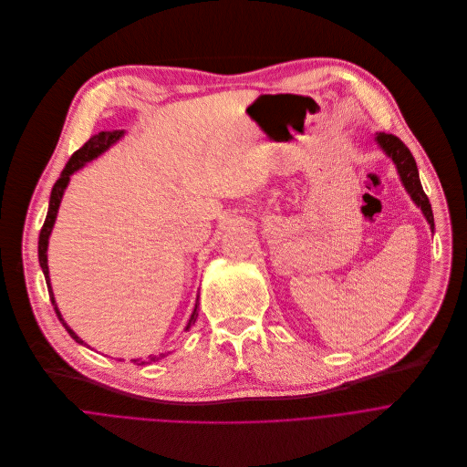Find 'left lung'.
<instances>
[{"label":"left lung","mask_w":467,"mask_h":467,"mask_svg":"<svg viewBox=\"0 0 467 467\" xmlns=\"http://www.w3.org/2000/svg\"><path fill=\"white\" fill-rule=\"evenodd\" d=\"M378 143L383 147V150L394 160L400 176L403 180V185L407 188V192L410 193L412 201L421 208L423 215L427 217L431 230H434V217H432V210H431V202L421 188V182H420V174H418V165L416 160L412 156V152L409 150V147L394 134H385L381 132L378 136Z\"/></svg>","instance_id":"1"}]
</instances>
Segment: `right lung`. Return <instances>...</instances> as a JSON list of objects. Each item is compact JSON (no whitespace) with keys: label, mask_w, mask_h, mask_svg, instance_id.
<instances>
[{"label":"right lung","mask_w":467,"mask_h":467,"mask_svg":"<svg viewBox=\"0 0 467 467\" xmlns=\"http://www.w3.org/2000/svg\"><path fill=\"white\" fill-rule=\"evenodd\" d=\"M121 134H123V132H99V134H96V136H91L78 150H75V152L71 154V158L67 160V163H66V167H64L60 178H58V180L55 182V185H53L51 199H49V210H47L44 226H42V230H40V237H38V259H40V266H42L44 275H46V284H47V291H49L51 304H53L55 313H57L58 320L62 322V326L67 329V333L71 335V338H75L78 344H84V342H82V340L67 327V324L64 322L60 311L57 309V304H55V298H53V291H51V285H49V268H47V243H49V234H51V230H53V224H55V219H57V212H58V206H60V201H62V195H64V190H66V185H67V182H69V174L75 172L77 169H80L86 161H89V160H93V158H98L101 152H105L116 140H119ZM197 309H199V300H197L195 311H193V315H192V318H190V322H188V327H185V329H190V327L195 324V320H197V317H199V311H197ZM161 357H163V353H160L158 357H156V355H149V362H154V360H158V358H161ZM130 362L136 364L138 358H132ZM141 364H145V362L141 360Z\"/></svg>","instance_id":"add662e5"}]
</instances>
